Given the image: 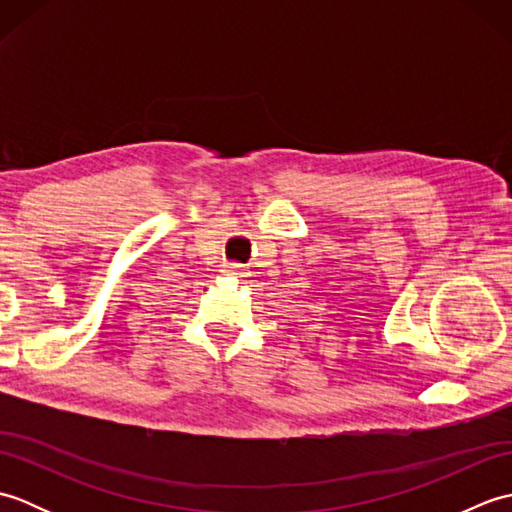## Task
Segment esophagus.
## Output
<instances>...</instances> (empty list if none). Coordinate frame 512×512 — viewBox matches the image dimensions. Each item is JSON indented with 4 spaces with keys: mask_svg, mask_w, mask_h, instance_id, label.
<instances>
[{
    "mask_svg": "<svg viewBox=\"0 0 512 512\" xmlns=\"http://www.w3.org/2000/svg\"><path fill=\"white\" fill-rule=\"evenodd\" d=\"M228 273L235 275V277H244V266H239V264H228Z\"/></svg>",
    "mask_w": 512,
    "mask_h": 512,
    "instance_id": "34e87169",
    "label": "esophagus"
}]
</instances>
